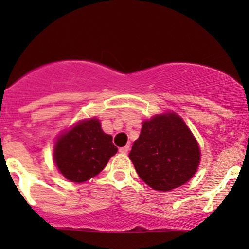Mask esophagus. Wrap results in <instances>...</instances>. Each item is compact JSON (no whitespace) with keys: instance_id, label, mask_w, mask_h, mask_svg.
<instances>
[{"instance_id":"1","label":"esophagus","mask_w":249,"mask_h":249,"mask_svg":"<svg viewBox=\"0 0 249 249\" xmlns=\"http://www.w3.org/2000/svg\"><path fill=\"white\" fill-rule=\"evenodd\" d=\"M128 150H130V146H128V145H126V146L119 148V152L123 153V154H126L128 152Z\"/></svg>"}]
</instances>
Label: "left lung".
Wrapping results in <instances>:
<instances>
[{
	"instance_id": "obj_1",
	"label": "left lung",
	"mask_w": 249,
	"mask_h": 249,
	"mask_svg": "<svg viewBox=\"0 0 249 249\" xmlns=\"http://www.w3.org/2000/svg\"><path fill=\"white\" fill-rule=\"evenodd\" d=\"M128 157L145 184L166 192L192 178L200 150L184 121L176 113H166L142 123Z\"/></svg>"
}]
</instances>
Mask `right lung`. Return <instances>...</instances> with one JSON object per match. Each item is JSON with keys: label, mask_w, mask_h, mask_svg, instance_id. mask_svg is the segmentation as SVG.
<instances>
[{"label": "right lung", "mask_w": 249, "mask_h": 249, "mask_svg": "<svg viewBox=\"0 0 249 249\" xmlns=\"http://www.w3.org/2000/svg\"><path fill=\"white\" fill-rule=\"evenodd\" d=\"M117 151L112 137L103 132L101 123L92 118L62 134L56 142L53 158L65 178L83 182L101 172Z\"/></svg>", "instance_id": "add662e5"}]
</instances>
